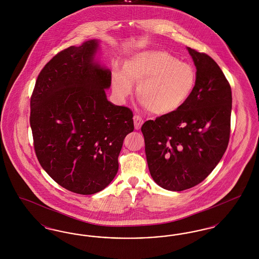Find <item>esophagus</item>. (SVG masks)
<instances>
[{
  "label": "esophagus",
  "mask_w": 259,
  "mask_h": 259,
  "mask_svg": "<svg viewBox=\"0 0 259 259\" xmlns=\"http://www.w3.org/2000/svg\"><path fill=\"white\" fill-rule=\"evenodd\" d=\"M143 124H144V119L139 115H135L134 116V125H135L136 130H140Z\"/></svg>",
  "instance_id": "esophagus-1"
}]
</instances>
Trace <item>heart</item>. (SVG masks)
<instances>
[{"label":"heart","mask_w":259,"mask_h":259,"mask_svg":"<svg viewBox=\"0 0 259 259\" xmlns=\"http://www.w3.org/2000/svg\"><path fill=\"white\" fill-rule=\"evenodd\" d=\"M138 84L137 96L150 113L168 115L179 111L192 95L196 72L185 62L163 50L144 51L116 70L111 85L117 98L125 100Z\"/></svg>","instance_id":"obj_1"}]
</instances>
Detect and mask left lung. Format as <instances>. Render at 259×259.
Instances as JSON below:
<instances>
[{"instance_id": "8db88e82", "label": "left lung", "mask_w": 259, "mask_h": 259, "mask_svg": "<svg viewBox=\"0 0 259 259\" xmlns=\"http://www.w3.org/2000/svg\"><path fill=\"white\" fill-rule=\"evenodd\" d=\"M187 50L196 67L192 95L179 111L148 120L141 128L151 178L171 191L203 182L222 159L230 136L229 82L209 55Z\"/></svg>"}]
</instances>
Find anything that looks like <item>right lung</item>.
Returning a JSON list of instances; mask_svg holds the SVG:
<instances>
[{"instance_id":"right-lung-1","label":"right lung","mask_w":259,"mask_h":259,"mask_svg":"<svg viewBox=\"0 0 259 259\" xmlns=\"http://www.w3.org/2000/svg\"><path fill=\"white\" fill-rule=\"evenodd\" d=\"M98 39L70 47L40 71L31 97L30 125L37 160L62 187L97 193L118 171L133 112L108 101L111 72L96 59Z\"/></svg>"}]
</instances>
